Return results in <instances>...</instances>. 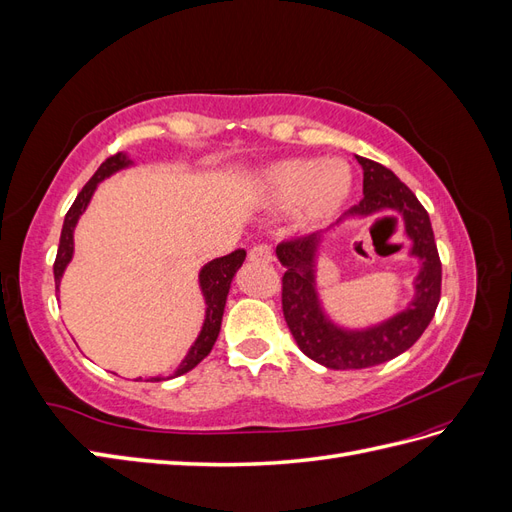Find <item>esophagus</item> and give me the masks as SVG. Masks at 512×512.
Returning a JSON list of instances; mask_svg holds the SVG:
<instances>
[{
  "label": "esophagus",
  "instance_id": "esophagus-1",
  "mask_svg": "<svg viewBox=\"0 0 512 512\" xmlns=\"http://www.w3.org/2000/svg\"><path fill=\"white\" fill-rule=\"evenodd\" d=\"M247 258H250L252 262H258V265H269V262H273V250L267 243H260V245L252 247Z\"/></svg>",
  "mask_w": 512,
  "mask_h": 512
}]
</instances>
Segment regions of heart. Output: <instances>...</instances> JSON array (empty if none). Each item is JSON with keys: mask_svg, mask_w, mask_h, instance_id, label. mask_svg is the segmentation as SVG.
Listing matches in <instances>:
<instances>
[{"mask_svg": "<svg viewBox=\"0 0 512 512\" xmlns=\"http://www.w3.org/2000/svg\"><path fill=\"white\" fill-rule=\"evenodd\" d=\"M352 170L337 158H288L267 166L258 175L262 203L290 209L299 226L314 228L331 222L352 194Z\"/></svg>", "mask_w": 512, "mask_h": 512, "instance_id": "b5f03b06", "label": "heart"}]
</instances>
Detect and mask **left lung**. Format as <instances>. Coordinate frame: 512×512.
<instances>
[{"label": "left lung", "mask_w": 512, "mask_h": 512, "mask_svg": "<svg viewBox=\"0 0 512 512\" xmlns=\"http://www.w3.org/2000/svg\"><path fill=\"white\" fill-rule=\"evenodd\" d=\"M363 168V200L346 211L327 230L277 245V258L286 267L282 309L294 342L309 359L329 369H365L395 359L414 346L436 314L442 288V265L429 215L406 183L386 166L356 156ZM382 210H397L405 218L411 252L419 260L415 297L401 313L365 330H348L323 312L315 267L319 247L327 234L350 217H368Z\"/></svg>", "instance_id": "8db88e82"}]
</instances>
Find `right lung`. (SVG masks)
<instances>
[{"label": "right lung", "mask_w": 512, "mask_h": 512, "mask_svg": "<svg viewBox=\"0 0 512 512\" xmlns=\"http://www.w3.org/2000/svg\"><path fill=\"white\" fill-rule=\"evenodd\" d=\"M134 162L128 158V153H115V156L108 158L106 162H102V166L96 170V175L91 177L85 188L76 196V200L72 203L70 211L66 213V220H64V228H61V239H59V250H57V258H55V265H53V273H55V290H59L61 284V277H64L66 267L70 265L72 254H74V228L79 224V218L85 213L87 205L91 196H94L98 183L108 179L111 175L119 173L123 168H130ZM245 260V250H235L228 256L222 258H215L207 265L200 269L198 273V286L200 292H203V299H205V322H203V329H200L196 342L192 344V348L185 354V359L179 363V367L175 369L173 376L162 378H149L147 382H162V380H170V378H177L181 374H188L190 369H194L200 361L205 359V356L211 352L215 339L220 335V327H222V316H224V307H226V297H228V290L232 284V277L241 269Z\"/></svg>", "instance_id": "obj_1"}]
</instances>
